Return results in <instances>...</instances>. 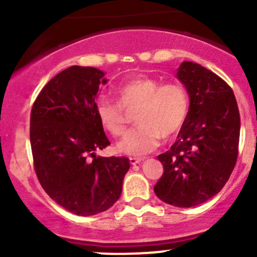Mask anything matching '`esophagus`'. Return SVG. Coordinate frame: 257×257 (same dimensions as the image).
<instances>
[{
    "instance_id": "34e87169",
    "label": "esophagus",
    "mask_w": 257,
    "mask_h": 257,
    "mask_svg": "<svg viewBox=\"0 0 257 257\" xmlns=\"http://www.w3.org/2000/svg\"><path fill=\"white\" fill-rule=\"evenodd\" d=\"M142 158H134V157H131L129 158V163H131L132 165H136V164H139V163L142 162Z\"/></svg>"
}]
</instances>
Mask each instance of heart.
<instances>
[{"label": "heart", "mask_w": 257, "mask_h": 257, "mask_svg": "<svg viewBox=\"0 0 257 257\" xmlns=\"http://www.w3.org/2000/svg\"><path fill=\"white\" fill-rule=\"evenodd\" d=\"M116 100L102 98L95 104L100 125L110 134L123 136L128 124L126 110L136 108V128L125 134L118 150L124 154L144 155L153 152L162 137L169 139L180 133L190 113V95L179 82L163 83L149 76H136L115 89Z\"/></svg>", "instance_id": "1"}]
</instances>
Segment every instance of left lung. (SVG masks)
<instances>
[{"mask_svg": "<svg viewBox=\"0 0 257 257\" xmlns=\"http://www.w3.org/2000/svg\"><path fill=\"white\" fill-rule=\"evenodd\" d=\"M177 76L190 95V113L178 141L158 155L164 172L154 191L164 203L191 208L229 180L239 154L240 113L231 87L205 67L184 62Z\"/></svg>", "mask_w": 257, "mask_h": 257, "instance_id": "left-lung-1", "label": "left lung"}]
</instances>
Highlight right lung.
<instances>
[{"instance_id":"obj_1","label":"right lung","mask_w":257,"mask_h":257,"mask_svg":"<svg viewBox=\"0 0 257 257\" xmlns=\"http://www.w3.org/2000/svg\"><path fill=\"white\" fill-rule=\"evenodd\" d=\"M104 73L72 66L54 76L31 110L33 167L43 190L57 204L80 216L105 211L121 194L129 160L98 157L110 144L95 113Z\"/></svg>"}]
</instances>
